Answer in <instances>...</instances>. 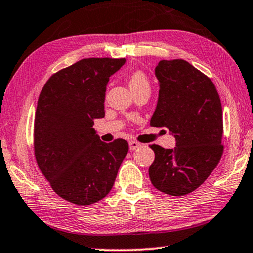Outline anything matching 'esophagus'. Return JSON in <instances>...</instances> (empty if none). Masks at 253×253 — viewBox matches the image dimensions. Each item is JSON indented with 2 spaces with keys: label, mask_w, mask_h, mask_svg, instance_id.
Masks as SVG:
<instances>
[{
  "label": "esophagus",
  "mask_w": 253,
  "mask_h": 253,
  "mask_svg": "<svg viewBox=\"0 0 253 253\" xmlns=\"http://www.w3.org/2000/svg\"><path fill=\"white\" fill-rule=\"evenodd\" d=\"M140 147H141V143L137 142V141H130V142H129V149L130 150H135Z\"/></svg>",
  "instance_id": "34e87169"
}]
</instances>
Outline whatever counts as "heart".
<instances>
[{"label":"heart","mask_w":253,"mask_h":253,"mask_svg":"<svg viewBox=\"0 0 253 253\" xmlns=\"http://www.w3.org/2000/svg\"><path fill=\"white\" fill-rule=\"evenodd\" d=\"M129 86L132 90L137 87H149V79L142 70H135L129 76Z\"/></svg>","instance_id":"obj_1"}]
</instances>
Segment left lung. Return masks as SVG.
<instances>
[{
    "label": "left lung",
    "instance_id": "8db88e82",
    "mask_svg": "<svg viewBox=\"0 0 253 253\" xmlns=\"http://www.w3.org/2000/svg\"><path fill=\"white\" fill-rule=\"evenodd\" d=\"M160 84L153 127H167L173 149L151 144V184L169 195H186L210 177L223 154V119L216 87L200 70L181 59L162 60L155 68Z\"/></svg>",
    "mask_w": 253,
    "mask_h": 253
}]
</instances>
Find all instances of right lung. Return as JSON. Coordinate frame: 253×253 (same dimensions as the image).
Segmentation results:
<instances>
[{
	"label": "right lung",
	"mask_w": 253,
	"mask_h": 253,
	"mask_svg": "<svg viewBox=\"0 0 253 253\" xmlns=\"http://www.w3.org/2000/svg\"><path fill=\"white\" fill-rule=\"evenodd\" d=\"M125 59L89 58L53 74L39 95L33 144L42 173L56 194L80 206L113 187L128 142L100 141L93 120L104 118L106 85Z\"/></svg>",
	"instance_id": "right-lung-1"
}]
</instances>
